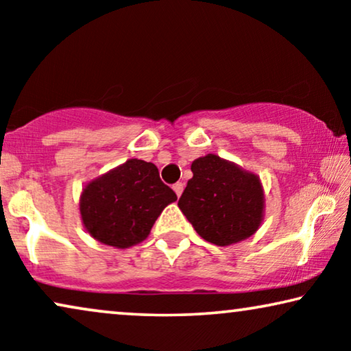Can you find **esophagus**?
I'll return each mask as SVG.
<instances>
[{
	"label": "esophagus",
	"mask_w": 351,
	"mask_h": 351,
	"mask_svg": "<svg viewBox=\"0 0 351 351\" xmlns=\"http://www.w3.org/2000/svg\"><path fill=\"white\" fill-rule=\"evenodd\" d=\"M172 189H174V191H176V195H177V196H179V198H180L182 191H184V184H182V182H177V184H174V185H172Z\"/></svg>",
	"instance_id": "34e87169"
}]
</instances>
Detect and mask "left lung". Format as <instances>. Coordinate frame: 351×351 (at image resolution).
Segmentation results:
<instances>
[{"mask_svg":"<svg viewBox=\"0 0 351 351\" xmlns=\"http://www.w3.org/2000/svg\"><path fill=\"white\" fill-rule=\"evenodd\" d=\"M191 172L179 208L201 238L230 246L257 232L265 214L261 177L214 153L191 162Z\"/></svg>","mask_w":351,"mask_h":351,"instance_id":"8db88e82","label":"left lung"}]
</instances>
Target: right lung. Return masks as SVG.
Here are the masks:
<instances>
[{"label":"right lung","mask_w":351,"mask_h":351,"mask_svg":"<svg viewBox=\"0 0 351 351\" xmlns=\"http://www.w3.org/2000/svg\"><path fill=\"white\" fill-rule=\"evenodd\" d=\"M176 199L153 162L132 158L86 184L80 214L94 239L126 249L147 239L162 209Z\"/></svg>","instance_id":"right-lung-1"}]
</instances>
